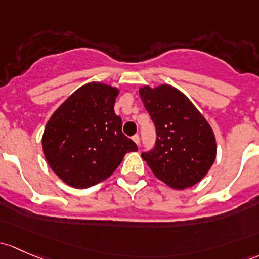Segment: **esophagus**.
Wrapping results in <instances>:
<instances>
[{"instance_id": "esophagus-1", "label": "esophagus", "mask_w": 259, "mask_h": 259, "mask_svg": "<svg viewBox=\"0 0 259 259\" xmlns=\"http://www.w3.org/2000/svg\"><path fill=\"white\" fill-rule=\"evenodd\" d=\"M133 140H134V143L137 144V145H139V143H140V137H139L138 134L134 135V137H133Z\"/></svg>"}]
</instances>
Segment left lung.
Wrapping results in <instances>:
<instances>
[{
  "label": "left lung",
  "instance_id": "obj_1",
  "mask_svg": "<svg viewBox=\"0 0 259 259\" xmlns=\"http://www.w3.org/2000/svg\"><path fill=\"white\" fill-rule=\"evenodd\" d=\"M156 127L154 149L141 157L157 179L176 190L191 187L208 172L216 159L212 127L189 98L174 87L139 89Z\"/></svg>",
  "mask_w": 259,
  "mask_h": 259
}]
</instances>
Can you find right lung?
Returning a JSON list of instances; mask_svg holds the SVG:
<instances>
[{
  "label": "right lung",
  "mask_w": 259,
  "mask_h": 259,
  "mask_svg": "<svg viewBox=\"0 0 259 259\" xmlns=\"http://www.w3.org/2000/svg\"><path fill=\"white\" fill-rule=\"evenodd\" d=\"M119 89L103 83L80 87L51 116L42 148L52 170L67 185L87 189L108 179L138 146L121 132L114 111Z\"/></svg>",
  "instance_id": "obj_1"
}]
</instances>
